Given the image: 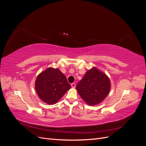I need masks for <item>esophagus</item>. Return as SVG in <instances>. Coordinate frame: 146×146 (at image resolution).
Masks as SVG:
<instances>
[{"label":"esophagus","instance_id":"34e87169","mask_svg":"<svg viewBox=\"0 0 146 146\" xmlns=\"http://www.w3.org/2000/svg\"><path fill=\"white\" fill-rule=\"evenodd\" d=\"M76 83H71V86L72 87V88H75L76 87Z\"/></svg>","mask_w":146,"mask_h":146}]
</instances>
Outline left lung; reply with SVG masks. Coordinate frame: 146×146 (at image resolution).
<instances>
[{
  "mask_svg": "<svg viewBox=\"0 0 146 146\" xmlns=\"http://www.w3.org/2000/svg\"><path fill=\"white\" fill-rule=\"evenodd\" d=\"M110 87L108 77L94 68L88 70L78 83L76 89L87 104L95 105L100 103L107 96Z\"/></svg>",
  "mask_w": 146,
  "mask_h": 146,
  "instance_id": "obj_1",
  "label": "left lung"
}]
</instances>
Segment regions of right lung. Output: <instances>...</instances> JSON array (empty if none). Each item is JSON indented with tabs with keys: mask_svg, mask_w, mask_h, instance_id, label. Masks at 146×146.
Returning a JSON list of instances; mask_svg holds the SVG:
<instances>
[{
	"mask_svg": "<svg viewBox=\"0 0 146 146\" xmlns=\"http://www.w3.org/2000/svg\"><path fill=\"white\" fill-rule=\"evenodd\" d=\"M71 88L64 75L58 69L48 68L38 75L35 89L43 102L55 104Z\"/></svg>",
	"mask_w": 146,
	"mask_h": 146,
	"instance_id": "obj_1",
	"label": "right lung"
}]
</instances>
